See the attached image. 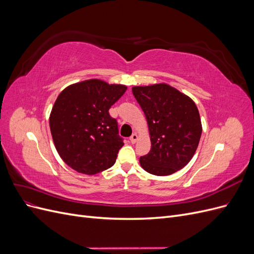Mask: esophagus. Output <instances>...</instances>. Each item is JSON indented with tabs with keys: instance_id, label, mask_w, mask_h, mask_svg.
Returning a JSON list of instances; mask_svg holds the SVG:
<instances>
[{
	"instance_id": "1",
	"label": "esophagus",
	"mask_w": 254,
	"mask_h": 254,
	"mask_svg": "<svg viewBox=\"0 0 254 254\" xmlns=\"http://www.w3.org/2000/svg\"><path fill=\"white\" fill-rule=\"evenodd\" d=\"M129 140H130V142H131L132 144H134V143L137 141V134H136V133H133L131 136L129 137Z\"/></svg>"
}]
</instances>
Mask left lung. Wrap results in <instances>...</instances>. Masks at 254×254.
Instances as JSON below:
<instances>
[{"mask_svg":"<svg viewBox=\"0 0 254 254\" xmlns=\"http://www.w3.org/2000/svg\"><path fill=\"white\" fill-rule=\"evenodd\" d=\"M148 123L151 148L140 158L144 170L168 176L186 166L198 147L202 127L195 103L165 83L132 88Z\"/></svg>","mask_w":254,"mask_h":254,"instance_id":"obj_1","label":"left lung"}]
</instances>
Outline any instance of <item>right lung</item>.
<instances>
[{"label":"right lung","mask_w":254,"mask_h":254,"mask_svg":"<svg viewBox=\"0 0 254 254\" xmlns=\"http://www.w3.org/2000/svg\"><path fill=\"white\" fill-rule=\"evenodd\" d=\"M126 89L90 79L65 88L57 97L50 117L51 133L59 156L76 172L95 175L115 163L124 140L109 109Z\"/></svg>","instance_id":"add662e5"}]
</instances>
